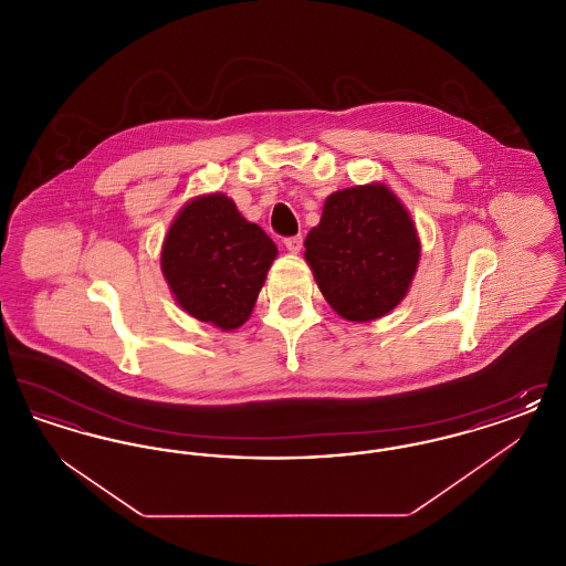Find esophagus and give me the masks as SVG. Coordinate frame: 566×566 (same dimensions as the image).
Masks as SVG:
<instances>
[{
  "mask_svg": "<svg viewBox=\"0 0 566 566\" xmlns=\"http://www.w3.org/2000/svg\"><path fill=\"white\" fill-rule=\"evenodd\" d=\"M284 245H286V250H289L291 254H298V252H301V248H303V238H301V235L286 238V240H284Z\"/></svg>",
  "mask_w": 566,
  "mask_h": 566,
  "instance_id": "1",
  "label": "esophagus"
}]
</instances>
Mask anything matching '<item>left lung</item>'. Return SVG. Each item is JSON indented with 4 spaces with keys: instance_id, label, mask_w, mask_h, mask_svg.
<instances>
[{
    "instance_id": "1",
    "label": "left lung",
    "mask_w": 566,
    "mask_h": 566,
    "mask_svg": "<svg viewBox=\"0 0 566 566\" xmlns=\"http://www.w3.org/2000/svg\"><path fill=\"white\" fill-rule=\"evenodd\" d=\"M303 245L326 303L350 323L377 321L403 301L422 250L409 210L384 182L331 192Z\"/></svg>"
}]
</instances>
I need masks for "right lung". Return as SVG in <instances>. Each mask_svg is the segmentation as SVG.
<instances>
[{
  "instance_id": "1",
  "label": "right lung",
  "mask_w": 566,
  "mask_h": 566,
  "mask_svg": "<svg viewBox=\"0 0 566 566\" xmlns=\"http://www.w3.org/2000/svg\"><path fill=\"white\" fill-rule=\"evenodd\" d=\"M277 248L245 220L224 192L197 195L171 220L161 271L176 303L220 331L240 328L252 314Z\"/></svg>"
}]
</instances>
